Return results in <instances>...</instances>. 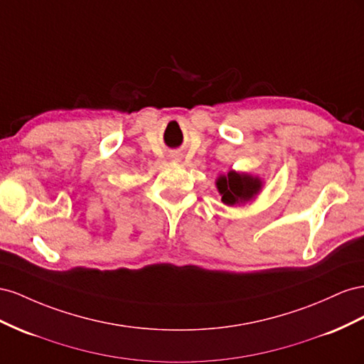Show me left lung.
Listing matches in <instances>:
<instances>
[{"mask_svg":"<svg viewBox=\"0 0 364 364\" xmlns=\"http://www.w3.org/2000/svg\"><path fill=\"white\" fill-rule=\"evenodd\" d=\"M216 188L223 195V203L227 205H235L252 200L261 191V180L253 178L247 173L228 172L227 176H220L216 181Z\"/></svg>","mask_w":364,"mask_h":364,"instance_id":"left-lung-1","label":"left lung"}]
</instances>
